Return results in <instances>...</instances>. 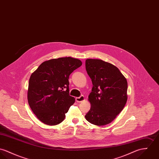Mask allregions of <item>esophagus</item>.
I'll return each instance as SVG.
<instances>
[{
    "label": "esophagus",
    "instance_id": "esophagus-1",
    "mask_svg": "<svg viewBox=\"0 0 159 159\" xmlns=\"http://www.w3.org/2000/svg\"><path fill=\"white\" fill-rule=\"evenodd\" d=\"M85 100V97L84 96H80V97H77L75 98V101L77 102H82Z\"/></svg>",
    "mask_w": 159,
    "mask_h": 159
}]
</instances>
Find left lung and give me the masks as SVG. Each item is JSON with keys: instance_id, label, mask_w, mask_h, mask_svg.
I'll return each mask as SVG.
<instances>
[{"instance_id": "8db88e82", "label": "left lung", "mask_w": 159, "mask_h": 159, "mask_svg": "<svg viewBox=\"0 0 159 159\" xmlns=\"http://www.w3.org/2000/svg\"><path fill=\"white\" fill-rule=\"evenodd\" d=\"M85 68L93 88L88 96L91 108L85 117L96 125L110 123L126 104L127 80L117 67L102 60L87 59Z\"/></svg>"}]
</instances>
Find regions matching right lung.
I'll return each mask as SVG.
<instances>
[{
	"label": "right lung",
	"instance_id": "1",
	"mask_svg": "<svg viewBox=\"0 0 159 159\" xmlns=\"http://www.w3.org/2000/svg\"><path fill=\"white\" fill-rule=\"evenodd\" d=\"M82 65L80 60L70 57L55 58L44 61L32 74L27 99L39 121L54 125L64 120L75 102L69 94V77Z\"/></svg>",
	"mask_w": 159,
	"mask_h": 159
}]
</instances>
